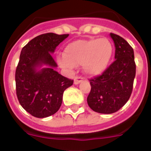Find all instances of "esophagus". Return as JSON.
<instances>
[{
	"label": "esophagus",
	"instance_id": "obj_1",
	"mask_svg": "<svg viewBox=\"0 0 151 151\" xmlns=\"http://www.w3.org/2000/svg\"><path fill=\"white\" fill-rule=\"evenodd\" d=\"M83 77L82 76H76L74 79V83L75 84H79L80 83L82 82Z\"/></svg>",
	"mask_w": 151,
	"mask_h": 151
}]
</instances>
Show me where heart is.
Wrapping results in <instances>:
<instances>
[{"label":"heart","mask_w":151,"mask_h":151,"mask_svg":"<svg viewBox=\"0 0 151 151\" xmlns=\"http://www.w3.org/2000/svg\"><path fill=\"white\" fill-rule=\"evenodd\" d=\"M113 51L112 43L106 38L80 40L67 45L63 55L57 56V62L61 68L68 70L82 65L84 73L98 76L107 68Z\"/></svg>","instance_id":"heart-1"}]
</instances>
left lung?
Here are the masks:
<instances>
[{"mask_svg":"<svg viewBox=\"0 0 151 151\" xmlns=\"http://www.w3.org/2000/svg\"><path fill=\"white\" fill-rule=\"evenodd\" d=\"M115 46V60L103 74L89 80L91 86L88 96L91 109L111 114L122 108L131 97L136 72L134 50L123 37L111 33Z\"/></svg>","mask_w":151,"mask_h":151,"instance_id":"left-lung-1","label":"left lung"}]
</instances>
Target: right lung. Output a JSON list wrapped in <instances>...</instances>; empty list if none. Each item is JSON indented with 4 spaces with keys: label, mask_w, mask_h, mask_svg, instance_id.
I'll use <instances>...</instances> for the list:
<instances>
[{
    "label": "right lung",
    "mask_w": 151,
    "mask_h": 151,
    "mask_svg": "<svg viewBox=\"0 0 151 151\" xmlns=\"http://www.w3.org/2000/svg\"><path fill=\"white\" fill-rule=\"evenodd\" d=\"M68 37V34H42L21 50L15 74L17 96L22 107L34 117H48L58 111L63 91L73 84V80L55 71L57 63L52 55ZM43 64L48 68L37 71Z\"/></svg>",
    "instance_id": "right-lung-1"
}]
</instances>
